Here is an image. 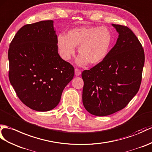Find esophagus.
Masks as SVG:
<instances>
[{
	"label": "esophagus",
	"instance_id": "34e87169",
	"mask_svg": "<svg viewBox=\"0 0 152 152\" xmlns=\"http://www.w3.org/2000/svg\"><path fill=\"white\" fill-rule=\"evenodd\" d=\"M75 75L76 76H78L81 75V71H80V70H79L78 69H75Z\"/></svg>",
	"mask_w": 152,
	"mask_h": 152
}]
</instances>
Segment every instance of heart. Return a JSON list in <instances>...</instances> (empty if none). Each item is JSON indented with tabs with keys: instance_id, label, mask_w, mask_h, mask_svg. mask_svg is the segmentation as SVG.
Listing matches in <instances>:
<instances>
[{
	"instance_id": "1",
	"label": "heart",
	"mask_w": 152,
	"mask_h": 152,
	"mask_svg": "<svg viewBox=\"0 0 152 152\" xmlns=\"http://www.w3.org/2000/svg\"><path fill=\"white\" fill-rule=\"evenodd\" d=\"M113 35L105 26L75 28L70 30L66 36L59 34L57 43L62 58L69 60L78 47L80 54L77 64L83 66L89 62L96 65L107 57L113 43Z\"/></svg>"
}]
</instances>
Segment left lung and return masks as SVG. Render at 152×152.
<instances>
[{"label":"left lung","instance_id":"obj_1","mask_svg":"<svg viewBox=\"0 0 152 152\" xmlns=\"http://www.w3.org/2000/svg\"><path fill=\"white\" fill-rule=\"evenodd\" d=\"M118 33L116 43L103 61L83 70V106L98 116L124 109L139 91L144 64V52L128 27L112 24Z\"/></svg>","mask_w":152,"mask_h":152}]
</instances>
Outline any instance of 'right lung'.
<instances>
[{
    "instance_id": "1",
    "label": "right lung",
    "mask_w": 152,
    "mask_h": 152,
    "mask_svg": "<svg viewBox=\"0 0 152 152\" xmlns=\"http://www.w3.org/2000/svg\"><path fill=\"white\" fill-rule=\"evenodd\" d=\"M53 20L20 28L8 50L9 79L20 101L35 111L57 106L75 76V69L60 57Z\"/></svg>"
}]
</instances>
